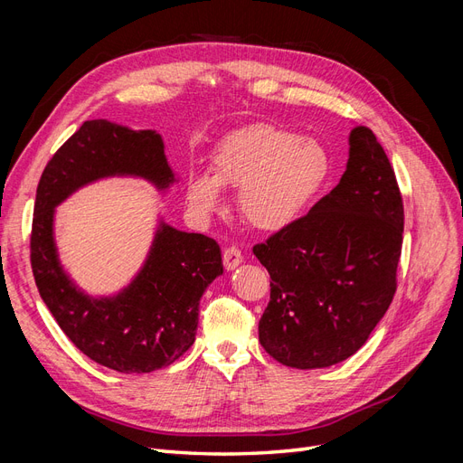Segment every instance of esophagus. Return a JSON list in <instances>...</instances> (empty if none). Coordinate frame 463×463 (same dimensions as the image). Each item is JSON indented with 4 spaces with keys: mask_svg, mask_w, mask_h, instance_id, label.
<instances>
[{
    "mask_svg": "<svg viewBox=\"0 0 463 463\" xmlns=\"http://www.w3.org/2000/svg\"><path fill=\"white\" fill-rule=\"evenodd\" d=\"M243 260V255H241V250L237 249V247H226L223 249V266H226L228 270H233L237 264H240Z\"/></svg>",
    "mask_w": 463,
    "mask_h": 463,
    "instance_id": "1",
    "label": "esophagus"
}]
</instances>
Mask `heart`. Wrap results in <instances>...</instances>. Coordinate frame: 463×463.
Masks as SVG:
<instances>
[{"label": "heart", "instance_id": "b5f03b06", "mask_svg": "<svg viewBox=\"0 0 463 463\" xmlns=\"http://www.w3.org/2000/svg\"><path fill=\"white\" fill-rule=\"evenodd\" d=\"M210 172L191 174L187 199L203 214L220 206V187L240 191V213L257 230L278 232L298 222L326 187L332 158L317 138L270 123L223 137L210 154Z\"/></svg>", "mask_w": 463, "mask_h": 463}]
</instances>
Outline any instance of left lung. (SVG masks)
I'll return each mask as SVG.
<instances>
[{"mask_svg": "<svg viewBox=\"0 0 463 463\" xmlns=\"http://www.w3.org/2000/svg\"><path fill=\"white\" fill-rule=\"evenodd\" d=\"M349 146L340 184L253 247L270 274L259 342L286 367L320 369L354 355L398 288L403 201L394 167L365 125Z\"/></svg>", "mask_w": 463, "mask_h": 463, "instance_id": "left-lung-1", "label": "left lung"}]
</instances>
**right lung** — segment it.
Here are the masks:
<instances>
[{
  "instance_id": "obj_1",
  "label": "right lung",
  "mask_w": 463,
  "mask_h": 463,
  "mask_svg": "<svg viewBox=\"0 0 463 463\" xmlns=\"http://www.w3.org/2000/svg\"><path fill=\"white\" fill-rule=\"evenodd\" d=\"M114 174L170 185L174 175L160 135L92 119L67 138L36 187L31 266L40 298L82 354L118 373H150L172 365L193 345L199 301L223 270L222 253L213 237L162 223L145 269L128 289L114 299L82 296L55 255L53 206L89 181Z\"/></svg>"
}]
</instances>
